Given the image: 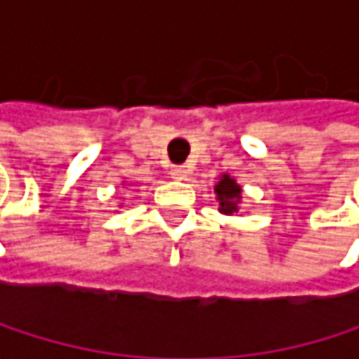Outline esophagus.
<instances>
[{
  "mask_svg": "<svg viewBox=\"0 0 359 359\" xmlns=\"http://www.w3.org/2000/svg\"><path fill=\"white\" fill-rule=\"evenodd\" d=\"M189 166H172V170H170V177L177 180H184L189 177Z\"/></svg>",
  "mask_w": 359,
  "mask_h": 359,
  "instance_id": "esophagus-1",
  "label": "esophagus"
}]
</instances>
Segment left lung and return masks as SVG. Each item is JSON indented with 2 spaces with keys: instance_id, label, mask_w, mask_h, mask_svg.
<instances>
[{
  "instance_id": "8db88e82",
  "label": "left lung",
  "mask_w": 359,
  "mask_h": 359,
  "mask_svg": "<svg viewBox=\"0 0 359 359\" xmlns=\"http://www.w3.org/2000/svg\"><path fill=\"white\" fill-rule=\"evenodd\" d=\"M216 195L220 201V212L222 214H233L239 212V201H241V187L235 182L233 177L224 175L220 182L216 184Z\"/></svg>"
}]
</instances>
